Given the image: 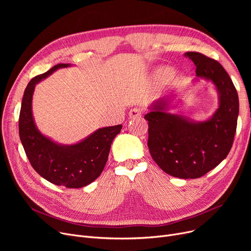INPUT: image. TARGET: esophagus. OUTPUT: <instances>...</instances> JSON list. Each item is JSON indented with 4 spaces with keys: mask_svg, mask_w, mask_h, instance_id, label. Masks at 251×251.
Listing matches in <instances>:
<instances>
[{
    "mask_svg": "<svg viewBox=\"0 0 251 251\" xmlns=\"http://www.w3.org/2000/svg\"><path fill=\"white\" fill-rule=\"evenodd\" d=\"M142 116V110L140 108H133L131 109L129 112V117L131 119H135V118H139Z\"/></svg>",
    "mask_w": 251,
    "mask_h": 251,
    "instance_id": "1",
    "label": "esophagus"
}]
</instances>
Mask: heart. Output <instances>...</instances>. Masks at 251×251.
Instances as JSON below:
<instances>
[{"label":"heart","mask_w":251,"mask_h":251,"mask_svg":"<svg viewBox=\"0 0 251 251\" xmlns=\"http://www.w3.org/2000/svg\"><path fill=\"white\" fill-rule=\"evenodd\" d=\"M172 74V70L170 68H161L156 71V77L159 78H167Z\"/></svg>","instance_id":"heart-1"}]
</instances>
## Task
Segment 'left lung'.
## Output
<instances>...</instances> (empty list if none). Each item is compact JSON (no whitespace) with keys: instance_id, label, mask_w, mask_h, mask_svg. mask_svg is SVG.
<instances>
[{"instance_id":"1","label":"left lung","mask_w":251,"mask_h":251,"mask_svg":"<svg viewBox=\"0 0 251 251\" xmlns=\"http://www.w3.org/2000/svg\"><path fill=\"white\" fill-rule=\"evenodd\" d=\"M196 66V76L212 81L219 94V108L212 118L193 122L167 113L168 100H156L144 116L149 121L148 146L164 172L182 178H200L228 155L237 127L239 100L230 76L216 60L201 52L187 51Z\"/></svg>"}]
</instances>
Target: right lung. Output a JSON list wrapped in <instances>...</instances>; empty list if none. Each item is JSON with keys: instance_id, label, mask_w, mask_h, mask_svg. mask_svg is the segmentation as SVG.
<instances>
[{"instance_id": "add662e5", "label": "right lung", "mask_w": 251, "mask_h": 251, "mask_svg": "<svg viewBox=\"0 0 251 251\" xmlns=\"http://www.w3.org/2000/svg\"><path fill=\"white\" fill-rule=\"evenodd\" d=\"M58 64L44 74L33 77L24 90L19 115V136L32 168L43 178L59 186L81 188L94 182L107 164L113 139L122 125L103 127L72 146H62L39 132L32 117L35 84L59 68Z\"/></svg>"}]
</instances>
